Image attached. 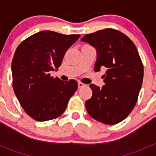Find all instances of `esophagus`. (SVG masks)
I'll list each match as a JSON object with an SVG mask.
<instances>
[{"instance_id":"1","label":"esophagus","mask_w":156,"mask_h":156,"mask_svg":"<svg viewBox=\"0 0 156 156\" xmlns=\"http://www.w3.org/2000/svg\"><path fill=\"white\" fill-rule=\"evenodd\" d=\"M85 85L86 84H84V83H82V82H78V88H81V87H85Z\"/></svg>"}]
</instances>
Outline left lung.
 I'll list each match as a JSON object with an SVG mask.
<instances>
[{
    "mask_svg": "<svg viewBox=\"0 0 156 156\" xmlns=\"http://www.w3.org/2000/svg\"><path fill=\"white\" fill-rule=\"evenodd\" d=\"M82 41L97 49L94 71L106 67L105 85L91 84L93 95L86 101L88 114L106 125L126 119L136 105L144 79V65L136 46L119 30L105 29L87 34Z\"/></svg>",
    "mask_w": 156,
    "mask_h": 156,
    "instance_id": "1",
    "label": "left lung"
}]
</instances>
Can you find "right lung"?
<instances>
[{
  "label": "right lung",
  "mask_w": 156,
  "mask_h": 156,
  "mask_svg": "<svg viewBox=\"0 0 156 156\" xmlns=\"http://www.w3.org/2000/svg\"><path fill=\"white\" fill-rule=\"evenodd\" d=\"M80 34L52 31L35 33L21 42L12 61V87L24 111L38 122L55 119L66 108L78 89L75 80L64 81L50 75Z\"/></svg>",
  "instance_id": "obj_1"
}]
</instances>
